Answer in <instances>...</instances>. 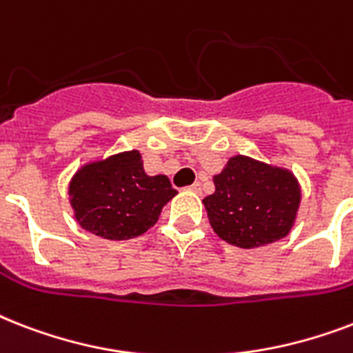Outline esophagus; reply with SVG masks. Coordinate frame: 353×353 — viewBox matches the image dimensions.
Segmentation results:
<instances>
[{
    "label": "esophagus",
    "instance_id": "34e87169",
    "mask_svg": "<svg viewBox=\"0 0 353 353\" xmlns=\"http://www.w3.org/2000/svg\"><path fill=\"white\" fill-rule=\"evenodd\" d=\"M188 190H192V192H201V185H199V183H194V185L188 187Z\"/></svg>",
    "mask_w": 353,
    "mask_h": 353
}]
</instances>
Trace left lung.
Here are the masks:
<instances>
[{"label":"left lung","mask_w":353,"mask_h":353,"mask_svg":"<svg viewBox=\"0 0 353 353\" xmlns=\"http://www.w3.org/2000/svg\"><path fill=\"white\" fill-rule=\"evenodd\" d=\"M212 181L214 192L203 205L212 231L227 243L256 249L285 238L295 225L301 183L284 166L238 154Z\"/></svg>","instance_id":"left-lung-1"}]
</instances>
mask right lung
I'll list each match as a JSON object with an SVG mask.
<instances>
[{
  "mask_svg": "<svg viewBox=\"0 0 353 353\" xmlns=\"http://www.w3.org/2000/svg\"><path fill=\"white\" fill-rule=\"evenodd\" d=\"M69 205L82 229L104 240L137 238L157 223L174 196L165 174L148 176L139 150L97 157L69 179Z\"/></svg>",
  "mask_w": 353,
  "mask_h": 353,
  "instance_id": "obj_1",
  "label": "right lung"
}]
</instances>
